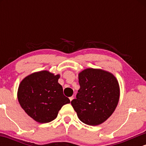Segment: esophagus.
Listing matches in <instances>:
<instances>
[{
  "instance_id": "obj_1",
  "label": "esophagus",
  "mask_w": 146,
  "mask_h": 146,
  "mask_svg": "<svg viewBox=\"0 0 146 146\" xmlns=\"http://www.w3.org/2000/svg\"><path fill=\"white\" fill-rule=\"evenodd\" d=\"M73 98H73V96H72V97H71V98H69V100H70V101H72V100H73Z\"/></svg>"
}]
</instances>
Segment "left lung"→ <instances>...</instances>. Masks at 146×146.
<instances>
[{
	"label": "left lung",
	"mask_w": 146,
	"mask_h": 146,
	"mask_svg": "<svg viewBox=\"0 0 146 146\" xmlns=\"http://www.w3.org/2000/svg\"><path fill=\"white\" fill-rule=\"evenodd\" d=\"M80 88L71 105L83 123L98 125L106 121L115 111L120 96V88L113 73L88 68L78 75Z\"/></svg>",
	"instance_id": "left-lung-1"
}]
</instances>
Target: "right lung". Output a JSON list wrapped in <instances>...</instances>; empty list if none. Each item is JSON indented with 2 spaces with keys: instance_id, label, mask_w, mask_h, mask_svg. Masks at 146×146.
<instances>
[{
  "instance_id": "add662e5",
  "label": "right lung",
  "mask_w": 146,
  "mask_h": 146,
  "mask_svg": "<svg viewBox=\"0 0 146 146\" xmlns=\"http://www.w3.org/2000/svg\"><path fill=\"white\" fill-rule=\"evenodd\" d=\"M59 78V74L41 71L27 75L20 83L17 93L20 105L38 123L53 121L62 107L70 103L69 99L63 94Z\"/></svg>"
}]
</instances>
